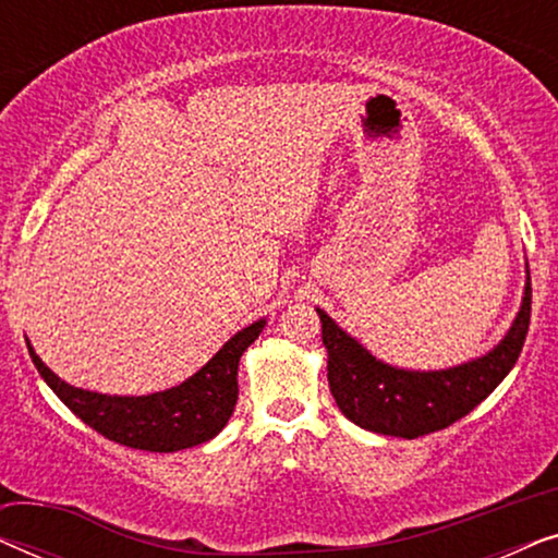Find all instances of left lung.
Masks as SVG:
<instances>
[{
    "mask_svg": "<svg viewBox=\"0 0 558 558\" xmlns=\"http://www.w3.org/2000/svg\"><path fill=\"white\" fill-rule=\"evenodd\" d=\"M317 315L327 348V380L342 414L368 432L416 439L468 416L513 368L529 335L531 277L521 312L500 345L447 371H403L380 363L323 310Z\"/></svg>",
    "mask_w": 558,
    "mask_h": 558,
    "instance_id": "1",
    "label": "left lung"
}]
</instances>
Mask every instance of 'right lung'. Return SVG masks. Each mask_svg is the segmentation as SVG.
Listing matches in <instances>:
<instances>
[{"instance_id": "right-lung-1", "label": "right lung", "mask_w": 558, "mask_h": 558, "mask_svg": "<svg viewBox=\"0 0 558 558\" xmlns=\"http://www.w3.org/2000/svg\"><path fill=\"white\" fill-rule=\"evenodd\" d=\"M266 319L235 332L185 384L149 396H106L68 386L27 342L29 357L60 401L106 439L147 452H178L216 437L239 401V361Z\"/></svg>"}]
</instances>
